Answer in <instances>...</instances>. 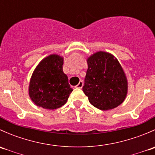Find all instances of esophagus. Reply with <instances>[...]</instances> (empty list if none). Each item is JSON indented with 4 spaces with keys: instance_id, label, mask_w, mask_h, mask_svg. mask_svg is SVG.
<instances>
[{
    "instance_id": "34e87169",
    "label": "esophagus",
    "mask_w": 155,
    "mask_h": 155,
    "mask_svg": "<svg viewBox=\"0 0 155 155\" xmlns=\"http://www.w3.org/2000/svg\"><path fill=\"white\" fill-rule=\"evenodd\" d=\"M82 86H83V82H82V81H80L76 87H78V88H82Z\"/></svg>"
}]
</instances>
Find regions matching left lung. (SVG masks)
I'll use <instances>...</instances> for the list:
<instances>
[{"label":"left lung","instance_id":"obj_1","mask_svg":"<svg viewBox=\"0 0 155 155\" xmlns=\"http://www.w3.org/2000/svg\"><path fill=\"white\" fill-rule=\"evenodd\" d=\"M82 90L90 104L101 110L114 109L122 104L127 92V82L118 60L105 51L89 57Z\"/></svg>","mask_w":155,"mask_h":155}]
</instances>
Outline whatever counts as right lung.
Instances as JSON below:
<instances>
[{
    "label": "right lung",
    "instance_id": "add662e5",
    "mask_svg": "<svg viewBox=\"0 0 155 155\" xmlns=\"http://www.w3.org/2000/svg\"><path fill=\"white\" fill-rule=\"evenodd\" d=\"M63 58L51 54L36 68L30 82L29 95L37 107L55 109L66 104L73 89L63 72Z\"/></svg>",
    "mask_w": 155,
    "mask_h": 155
}]
</instances>
